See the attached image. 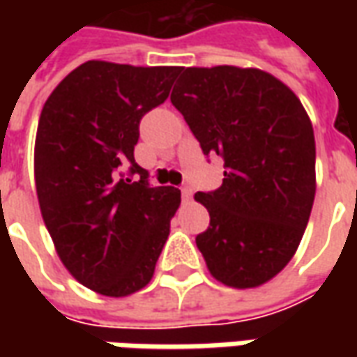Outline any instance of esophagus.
<instances>
[{"label":"esophagus","mask_w":357,"mask_h":357,"mask_svg":"<svg viewBox=\"0 0 357 357\" xmlns=\"http://www.w3.org/2000/svg\"><path fill=\"white\" fill-rule=\"evenodd\" d=\"M181 199H183V202L191 201V199H193V189H191V187H183V189H181Z\"/></svg>","instance_id":"34e87169"}]
</instances>
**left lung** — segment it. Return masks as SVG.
Here are the masks:
<instances>
[{
	"instance_id": "obj_1",
	"label": "left lung",
	"mask_w": 357,
	"mask_h": 357,
	"mask_svg": "<svg viewBox=\"0 0 357 357\" xmlns=\"http://www.w3.org/2000/svg\"><path fill=\"white\" fill-rule=\"evenodd\" d=\"M224 183L197 193L208 229L197 235L210 275L255 289L291 262L315 197V139L300 99L273 74L220 65L179 70L170 95Z\"/></svg>"
}]
</instances>
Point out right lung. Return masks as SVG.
Here are the masks:
<instances>
[{
  "label": "right lung",
  "instance_id": "obj_1",
  "mask_svg": "<svg viewBox=\"0 0 357 357\" xmlns=\"http://www.w3.org/2000/svg\"><path fill=\"white\" fill-rule=\"evenodd\" d=\"M179 70L88 61L40 114L34 179L43 222L70 275L105 296L149 284L181 202L176 187H149L133 158L141 118L168 99Z\"/></svg>",
  "mask_w": 357,
  "mask_h": 357
}]
</instances>
